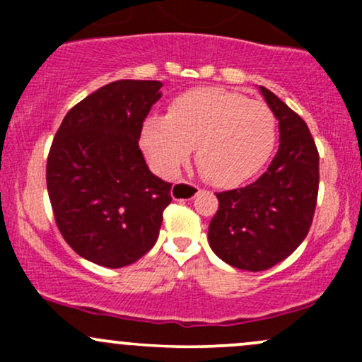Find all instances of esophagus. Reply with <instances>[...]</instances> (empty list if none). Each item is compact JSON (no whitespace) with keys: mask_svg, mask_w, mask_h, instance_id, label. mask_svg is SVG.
<instances>
[{"mask_svg":"<svg viewBox=\"0 0 362 362\" xmlns=\"http://www.w3.org/2000/svg\"><path fill=\"white\" fill-rule=\"evenodd\" d=\"M199 192V187L194 184H189V182H178L172 187V197L175 201H187V199H194Z\"/></svg>","mask_w":362,"mask_h":362,"instance_id":"obj_1","label":"esophagus"}]
</instances>
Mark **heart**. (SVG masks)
Masks as SVG:
<instances>
[{
    "mask_svg": "<svg viewBox=\"0 0 362 362\" xmlns=\"http://www.w3.org/2000/svg\"><path fill=\"white\" fill-rule=\"evenodd\" d=\"M276 138L277 120L265 103L216 86L184 91L167 115H148L141 129V146L156 173L177 175L195 148L199 170L218 187L257 175Z\"/></svg>",
    "mask_w": 362,
    "mask_h": 362,
    "instance_id": "heart-1",
    "label": "heart"
}]
</instances>
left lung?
I'll return each mask as SVG.
<instances>
[{
    "label": "left lung",
    "mask_w": 362,
    "mask_h": 362,
    "mask_svg": "<svg viewBox=\"0 0 362 362\" xmlns=\"http://www.w3.org/2000/svg\"><path fill=\"white\" fill-rule=\"evenodd\" d=\"M279 120V149L255 182L216 194L209 245L240 271H267L296 250L308 235L318 195V149L306 122L271 90L260 86Z\"/></svg>",
    "instance_id": "obj_1"
}]
</instances>
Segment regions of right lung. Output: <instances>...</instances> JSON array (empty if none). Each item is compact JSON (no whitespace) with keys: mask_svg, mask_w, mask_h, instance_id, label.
<instances>
[{"mask_svg":"<svg viewBox=\"0 0 362 362\" xmlns=\"http://www.w3.org/2000/svg\"><path fill=\"white\" fill-rule=\"evenodd\" d=\"M161 81L119 80L62 119L47 156V192L62 238L83 259L119 269L153 248L172 184L149 172L141 129Z\"/></svg>","mask_w":362,"mask_h":362,"instance_id":"right-lung-1","label":"right lung"}]
</instances>
